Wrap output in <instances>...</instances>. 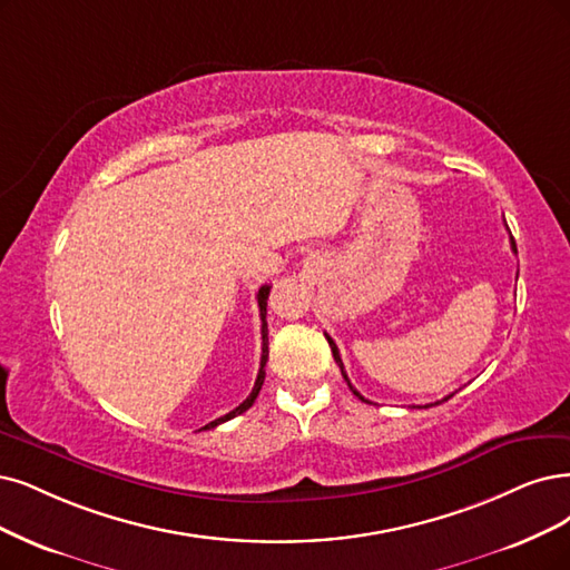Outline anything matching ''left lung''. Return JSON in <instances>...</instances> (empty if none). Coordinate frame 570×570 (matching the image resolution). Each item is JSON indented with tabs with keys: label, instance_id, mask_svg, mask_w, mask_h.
<instances>
[{
	"label": "left lung",
	"instance_id": "left-lung-1",
	"mask_svg": "<svg viewBox=\"0 0 570 570\" xmlns=\"http://www.w3.org/2000/svg\"><path fill=\"white\" fill-rule=\"evenodd\" d=\"M512 250H514V253H517V244H514V239H512ZM326 341H328V345H331V352H333V360H335V364H338V366H341V373H343V377H345V381H347V385H350V390H352V392H354V396H360V399H362V402H366V404H371V402H368V399H364V396H362V394H360V392H356V390H354V387H352V383H350V377H347V373H345V366H343V360H341V352H338V345H335V343H333V341H331V335H326ZM451 396H453V394H449V396H446V399H451ZM436 404H439V402H436ZM413 409H415V406H413ZM417 409H428V406H417Z\"/></svg>",
	"mask_w": 570,
	"mask_h": 570
}]
</instances>
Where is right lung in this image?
<instances>
[{
    "label": "right lung",
    "instance_id": "obj_1",
    "mask_svg": "<svg viewBox=\"0 0 570 570\" xmlns=\"http://www.w3.org/2000/svg\"><path fill=\"white\" fill-rule=\"evenodd\" d=\"M267 296H269V286L265 284V286H261L258 296H256V298H258V307H261V322H263V326H261V335H263V356H261V371H258V377H256V385H253L250 394L244 399V402H242V404H239L235 411H229L227 415H223V417L214 420V423L204 425L202 430L218 428L220 423H225V420L235 417V415H242L244 411H248V409L253 406V402H256V396H258V392H261V387H263V381H265V362H267V322H265V314H267Z\"/></svg>",
    "mask_w": 570,
    "mask_h": 570
}]
</instances>
